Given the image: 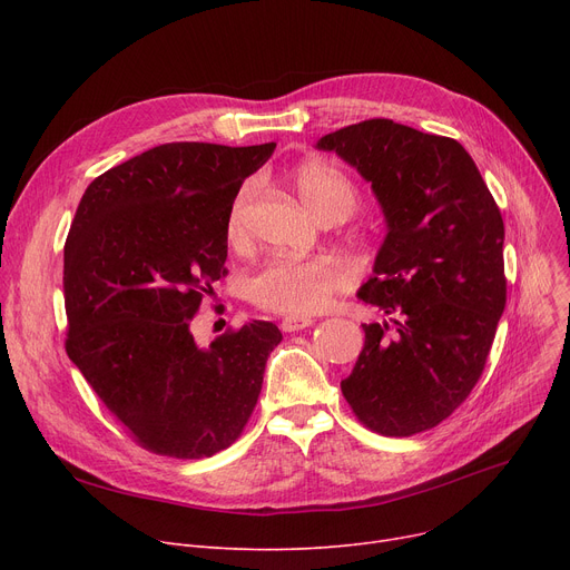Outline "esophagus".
I'll return each mask as SVG.
<instances>
[{
	"label": "esophagus",
	"mask_w": 570,
	"mask_h": 570,
	"mask_svg": "<svg viewBox=\"0 0 570 570\" xmlns=\"http://www.w3.org/2000/svg\"><path fill=\"white\" fill-rule=\"evenodd\" d=\"M312 323H314V318H309V316H286L282 321V331L297 333V331H305V327H309Z\"/></svg>",
	"instance_id": "1"
}]
</instances>
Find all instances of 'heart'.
I'll use <instances>...</instances> for the list:
<instances>
[{
  "instance_id": "1",
  "label": "heart",
  "mask_w": 570,
  "mask_h": 570,
  "mask_svg": "<svg viewBox=\"0 0 570 570\" xmlns=\"http://www.w3.org/2000/svg\"><path fill=\"white\" fill-rule=\"evenodd\" d=\"M291 185L309 207V213L325 219H346L357 203L355 185L337 166L309 159L297 164ZM252 200V185H245L230 203L226 217V237L235 245L245 235V209ZM351 282L348 265L337 256H275L265 261L247 279L249 301L267 312L286 316H307L321 312L331 297Z\"/></svg>"
}]
</instances>
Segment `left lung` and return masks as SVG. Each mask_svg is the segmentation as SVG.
<instances>
[{"mask_svg": "<svg viewBox=\"0 0 570 570\" xmlns=\"http://www.w3.org/2000/svg\"><path fill=\"white\" fill-rule=\"evenodd\" d=\"M316 147L372 183L387 226L357 297L396 327L363 325L365 346L342 393L383 436L432 430L481 379L505 307L499 207L453 138L379 117Z\"/></svg>", "mask_w": 570, "mask_h": 570, "instance_id": "1", "label": "left lung"}]
</instances>
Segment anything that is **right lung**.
Masks as SVG:
<instances>
[{"label":"right lung","mask_w":570,"mask_h":570,"mask_svg":"<svg viewBox=\"0 0 570 570\" xmlns=\"http://www.w3.org/2000/svg\"><path fill=\"white\" fill-rule=\"evenodd\" d=\"M275 142H166L89 185L65 245L67 353L147 451L200 460L243 434L282 333L252 321L207 348L191 335L226 275V217Z\"/></svg>","instance_id":"obj_1"}]
</instances>
